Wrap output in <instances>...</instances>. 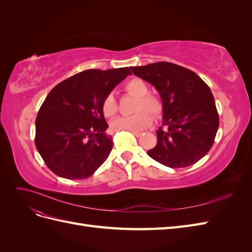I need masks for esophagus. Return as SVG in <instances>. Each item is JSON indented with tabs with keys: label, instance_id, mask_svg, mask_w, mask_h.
<instances>
[{
	"label": "esophagus",
	"instance_id": "34e87169",
	"mask_svg": "<svg viewBox=\"0 0 252 252\" xmlns=\"http://www.w3.org/2000/svg\"><path fill=\"white\" fill-rule=\"evenodd\" d=\"M135 136H136V138H140V136L142 135V132H138V131H131Z\"/></svg>",
	"mask_w": 252,
	"mask_h": 252
}]
</instances>
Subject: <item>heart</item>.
Returning a JSON list of instances; mask_svg holds the SVG:
<instances>
[{
    "label": "heart",
    "mask_w": 252,
    "mask_h": 252,
    "mask_svg": "<svg viewBox=\"0 0 252 252\" xmlns=\"http://www.w3.org/2000/svg\"><path fill=\"white\" fill-rule=\"evenodd\" d=\"M147 84L139 78H133L125 84V93L136 97L133 108V112L135 113L130 117H122L113 120L110 123L112 131H141L151 124L152 115L155 119L161 117L163 102L158 96L149 94ZM118 103L114 95L112 94L106 95L102 103L104 116L106 118H112L118 113Z\"/></svg>",
    "instance_id": "heart-1"
}]
</instances>
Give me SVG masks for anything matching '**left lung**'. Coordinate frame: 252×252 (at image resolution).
I'll return each mask as SVG.
<instances>
[{
  "label": "left lung",
  "instance_id": "1",
  "mask_svg": "<svg viewBox=\"0 0 252 252\" xmlns=\"http://www.w3.org/2000/svg\"><path fill=\"white\" fill-rule=\"evenodd\" d=\"M130 69L154 85L163 102V126L157 130L158 143L147 155L170 168L200 161L212 147L219 128L215 97L207 84L195 72L169 62Z\"/></svg>",
  "mask_w": 252,
  "mask_h": 252
}]
</instances>
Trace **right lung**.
<instances>
[{"instance_id": "right-lung-1", "label": "right lung", "mask_w": 252, "mask_h": 252, "mask_svg": "<svg viewBox=\"0 0 252 252\" xmlns=\"http://www.w3.org/2000/svg\"><path fill=\"white\" fill-rule=\"evenodd\" d=\"M128 67L88 69L59 83L35 120L34 143L48 168L61 178H89L113 146L102 111L104 97L130 74Z\"/></svg>"}]
</instances>
